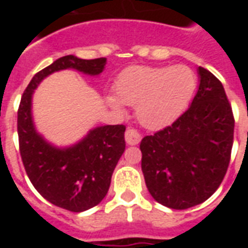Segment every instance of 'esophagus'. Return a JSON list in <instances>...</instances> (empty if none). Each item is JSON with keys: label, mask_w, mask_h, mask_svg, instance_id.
Instances as JSON below:
<instances>
[{"label": "esophagus", "mask_w": 248, "mask_h": 248, "mask_svg": "<svg viewBox=\"0 0 248 248\" xmlns=\"http://www.w3.org/2000/svg\"><path fill=\"white\" fill-rule=\"evenodd\" d=\"M140 134L135 129H127L126 133H124V140H126V143L127 145H138L140 142Z\"/></svg>", "instance_id": "1"}]
</instances>
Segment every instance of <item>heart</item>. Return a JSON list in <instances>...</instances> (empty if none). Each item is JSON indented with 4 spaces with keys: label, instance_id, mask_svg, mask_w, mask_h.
<instances>
[{
    "label": "heart",
    "instance_id": "obj_1",
    "mask_svg": "<svg viewBox=\"0 0 248 248\" xmlns=\"http://www.w3.org/2000/svg\"><path fill=\"white\" fill-rule=\"evenodd\" d=\"M197 87V76L187 66H131L115 81V93L108 103L122 108L137 105L140 124L158 129L171 124L188 106Z\"/></svg>",
    "mask_w": 248,
    "mask_h": 248
}]
</instances>
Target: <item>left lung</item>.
<instances>
[{
    "label": "left lung",
    "instance_id": "8db88e82",
    "mask_svg": "<svg viewBox=\"0 0 248 248\" xmlns=\"http://www.w3.org/2000/svg\"><path fill=\"white\" fill-rule=\"evenodd\" d=\"M191 106L140 140L142 172L156 202L185 210L207 201L223 181L234 142V114L223 85L199 66Z\"/></svg>",
    "mask_w": 248,
    "mask_h": 248
}]
</instances>
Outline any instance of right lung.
I'll use <instances>...</instances> for the list:
<instances>
[{
  "label": "right lung",
  "instance_id": "right-lung-1",
  "mask_svg": "<svg viewBox=\"0 0 248 248\" xmlns=\"http://www.w3.org/2000/svg\"><path fill=\"white\" fill-rule=\"evenodd\" d=\"M105 63L106 58L61 57L31 78L19 102L17 131L25 171L46 201L73 213L94 207L106 197L114 169L126 147V126L95 127L79 143L69 149H57L35 131L31 95L37 85L54 71L76 69L97 76L102 73Z\"/></svg>",
  "mask_w": 248,
  "mask_h": 248
}]
</instances>
